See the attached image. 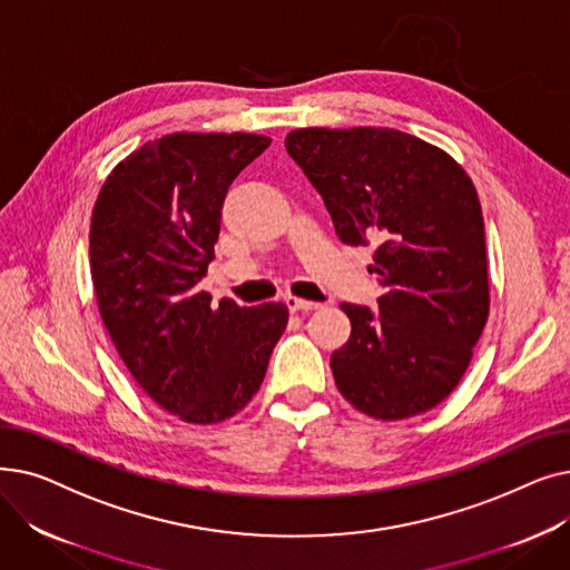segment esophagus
I'll return each mask as SVG.
<instances>
[{"mask_svg":"<svg viewBox=\"0 0 570 570\" xmlns=\"http://www.w3.org/2000/svg\"><path fill=\"white\" fill-rule=\"evenodd\" d=\"M284 303L291 312H314L321 307L318 303H309V301H303V297H295V295H286Z\"/></svg>","mask_w":570,"mask_h":570,"instance_id":"esophagus-1","label":"esophagus"}]
</instances>
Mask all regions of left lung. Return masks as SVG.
Instances as JSON below:
<instances>
[{
  "mask_svg": "<svg viewBox=\"0 0 570 570\" xmlns=\"http://www.w3.org/2000/svg\"><path fill=\"white\" fill-rule=\"evenodd\" d=\"M286 153L323 196L344 245H374L379 309L342 303L351 337L331 357L340 393L381 421L441 404L490 312L475 187L443 149L397 129H295Z\"/></svg>",
  "mask_w": 570,
  "mask_h": 570,
  "instance_id": "1",
  "label": "left lung"
}]
</instances>
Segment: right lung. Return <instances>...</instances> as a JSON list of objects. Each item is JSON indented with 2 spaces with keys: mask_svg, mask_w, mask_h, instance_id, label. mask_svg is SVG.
Listing matches in <instances>:
<instances>
[{
  "mask_svg": "<svg viewBox=\"0 0 570 570\" xmlns=\"http://www.w3.org/2000/svg\"><path fill=\"white\" fill-rule=\"evenodd\" d=\"M267 145L256 134L149 140L115 166L92 209L89 265L106 331L142 391L187 423L245 409L286 331L282 303L213 307L198 288L226 191Z\"/></svg>",
  "mask_w": 570,
  "mask_h": 570,
  "instance_id": "right-lung-1",
  "label": "right lung"
}]
</instances>
